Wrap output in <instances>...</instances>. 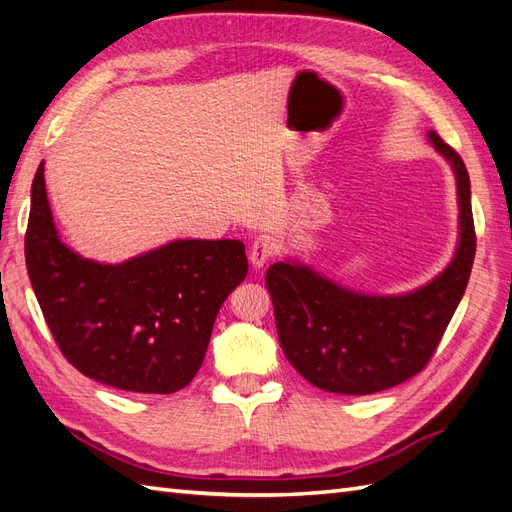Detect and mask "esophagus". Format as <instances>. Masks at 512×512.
I'll use <instances>...</instances> for the list:
<instances>
[{
	"instance_id": "obj_1",
	"label": "esophagus",
	"mask_w": 512,
	"mask_h": 512,
	"mask_svg": "<svg viewBox=\"0 0 512 512\" xmlns=\"http://www.w3.org/2000/svg\"><path fill=\"white\" fill-rule=\"evenodd\" d=\"M279 253V242L272 238V235H259L251 246V264L255 268H264L266 261Z\"/></svg>"
}]
</instances>
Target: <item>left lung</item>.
I'll list each match as a JSON object with an SVG mask.
<instances>
[{
  "label": "left lung",
  "mask_w": 512,
  "mask_h": 512,
  "mask_svg": "<svg viewBox=\"0 0 512 512\" xmlns=\"http://www.w3.org/2000/svg\"><path fill=\"white\" fill-rule=\"evenodd\" d=\"M428 140L450 162L458 194L456 253L435 279L406 294L372 296L292 259L266 272L281 348L318 389L368 396L409 381L426 368L465 294L476 255L469 175L435 131Z\"/></svg>",
  "instance_id": "left-lung-1"
}]
</instances>
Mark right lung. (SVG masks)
<instances>
[{
    "mask_svg": "<svg viewBox=\"0 0 512 512\" xmlns=\"http://www.w3.org/2000/svg\"><path fill=\"white\" fill-rule=\"evenodd\" d=\"M25 264L73 368L136 393H173L192 381L222 303L248 272L240 240H175L123 264L84 259L60 240L43 164L32 181Z\"/></svg>",
    "mask_w": 512,
    "mask_h": 512,
    "instance_id": "obj_1",
    "label": "right lung"
}]
</instances>
